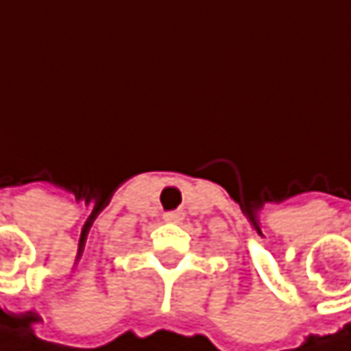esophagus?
<instances>
[{
  "mask_svg": "<svg viewBox=\"0 0 351 351\" xmlns=\"http://www.w3.org/2000/svg\"><path fill=\"white\" fill-rule=\"evenodd\" d=\"M184 219V213H180V210H173V213H167L165 215V221L167 223H180Z\"/></svg>",
  "mask_w": 351,
  "mask_h": 351,
  "instance_id": "obj_1",
  "label": "esophagus"
}]
</instances>
